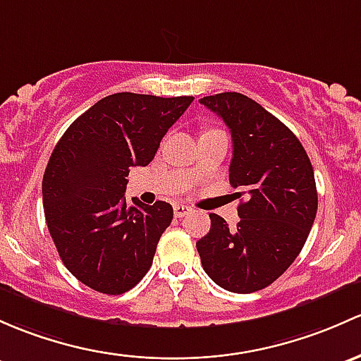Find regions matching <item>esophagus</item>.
<instances>
[{
  "instance_id": "obj_1",
  "label": "esophagus",
  "mask_w": 361,
  "mask_h": 361,
  "mask_svg": "<svg viewBox=\"0 0 361 361\" xmlns=\"http://www.w3.org/2000/svg\"><path fill=\"white\" fill-rule=\"evenodd\" d=\"M173 209H174V216H176V218H183V216L190 214L192 212V207L185 206V204H174Z\"/></svg>"
}]
</instances>
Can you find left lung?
Instances as JSON below:
<instances>
[{
  "label": "left lung",
  "instance_id": "1",
  "mask_svg": "<svg viewBox=\"0 0 361 361\" xmlns=\"http://www.w3.org/2000/svg\"><path fill=\"white\" fill-rule=\"evenodd\" d=\"M200 104L228 126L230 183L247 199L235 228L209 214L211 230L197 250L212 282L249 294L275 282L301 252L318 207L313 166L298 136L252 98L226 91Z\"/></svg>",
  "mask_w": 361,
  "mask_h": 361
}]
</instances>
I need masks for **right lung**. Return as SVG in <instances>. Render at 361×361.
I'll list each match as a JSON object with an SVG mask.
<instances>
[{
  "label": "right lung",
  "instance_id": "right-lung-1",
  "mask_svg": "<svg viewBox=\"0 0 361 361\" xmlns=\"http://www.w3.org/2000/svg\"><path fill=\"white\" fill-rule=\"evenodd\" d=\"M193 97L114 93L67 128L43 176L47 225L66 268L102 294L133 289L154 261L173 207L126 192L130 168L147 166Z\"/></svg>",
  "mask_w": 361,
  "mask_h": 361
}]
</instances>
